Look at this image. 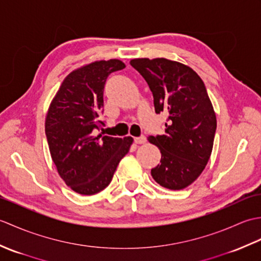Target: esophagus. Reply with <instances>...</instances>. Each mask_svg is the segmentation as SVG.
Listing matches in <instances>:
<instances>
[{"instance_id": "34e87169", "label": "esophagus", "mask_w": 261, "mask_h": 261, "mask_svg": "<svg viewBox=\"0 0 261 261\" xmlns=\"http://www.w3.org/2000/svg\"><path fill=\"white\" fill-rule=\"evenodd\" d=\"M146 141H147V139L145 136H140V137L135 138V142L137 143V145H142V143H145Z\"/></svg>"}]
</instances>
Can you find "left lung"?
Returning a JSON list of instances; mask_svg holds the SVG:
<instances>
[{
	"mask_svg": "<svg viewBox=\"0 0 261 261\" xmlns=\"http://www.w3.org/2000/svg\"><path fill=\"white\" fill-rule=\"evenodd\" d=\"M130 65L148 83L156 113L168 114L165 134L148 138L162 152L152 178L168 190H182L202 174L212 153L216 116L206 87L196 71L174 60L136 58Z\"/></svg>",
	"mask_w": 261,
	"mask_h": 261,
	"instance_id": "obj_1",
	"label": "left lung"
}]
</instances>
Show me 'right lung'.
<instances>
[{"instance_id":"add662e5","label":"right lung","mask_w":261,"mask_h":261,"mask_svg":"<svg viewBox=\"0 0 261 261\" xmlns=\"http://www.w3.org/2000/svg\"><path fill=\"white\" fill-rule=\"evenodd\" d=\"M125 67L119 59L98 60L71 71L49 105L45 131L59 176L74 192L94 195L112 180L132 137L96 135L104 125L103 91L108 76Z\"/></svg>"}]
</instances>
